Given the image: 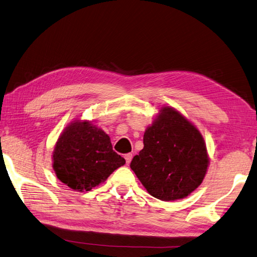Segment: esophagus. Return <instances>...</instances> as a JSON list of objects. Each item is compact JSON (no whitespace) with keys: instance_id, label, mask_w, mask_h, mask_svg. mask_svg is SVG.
<instances>
[{"instance_id":"1","label":"esophagus","mask_w":257,"mask_h":257,"mask_svg":"<svg viewBox=\"0 0 257 257\" xmlns=\"http://www.w3.org/2000/svg\"><path fill=\"white\" fill-rule=\"evenodd\" d=\"M125 160H126V165H130L131 161H132V158H133V155L132 154H126L124 156Z\"/></svg>"}]
</instances>
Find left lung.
I'll return each mask as SVG.
<instances>
[{
  "mask_svg": "<svg viewBox=\"0 0 257 257\" xmlns=\"http://www.w3.org/2000/svg\"><path fill=\"white\" fill-rule=\"evenodd\" d=\"M208 166L202 133L170 105L159 109L144 133V148L131 162L146 191L164 202L189 196L202 184Z\"/></svg>",
  "mask_w": 257,
  "mask_h": 257,
  "instance_id": "left-lung-1",
  "label": "left lung"
}]
</instances>
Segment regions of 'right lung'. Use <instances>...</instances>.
Wrapping results in <instances>:
<instances>
[{
	"instance_id": "right-lung-1",
	"label": "right lung",
	"mask_w": 257,
	"mask_h": 257,
	"mask_svg": "<svg viewBox=\"0 0 257 257\" xmlns=\"http://www.w3.org/2000/svg\"><path fill=\"white\" fill-rule=\"evenodd\" d=\"M125 159L112 149L110 136L89 120L75 118L52 152V168L62 183L84 192L103 183Z\"/></svg>"
}]
</instances>
